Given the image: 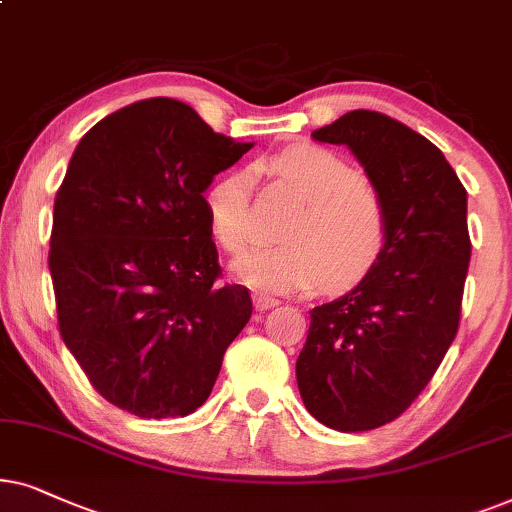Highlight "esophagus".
I'll return each instance as SVG.
<instances>
[{"label": "esophagus", "instance_id": "esophagus-1", "mask_svg": "<svg viewBox=\"0 0 512 512\" xmlns=\"http://www.w3.org/2000/svg\"><path fill=\"white\" fill-rule=\"evenodd\" d=\"M252 304H255L257 311H267V309H274V306H278V299L267 295V292L255 290L252 292Z\"/></svg>", "mask_w": 512, "mask_h": 512}]
</instances>
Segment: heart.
<instances>
[{"mask_svg": "<svg viewBox=\"0 0 512 512\" xmlns=\"http://www.w3.org/2000/svg\"><path fill=\"white\" fill-rule=\"evenodd\" d=\"M274 173L306 203L283 245L236 260V276L252 288L290 292L346 290L377 267L388 243L386 206L353 163L318 145L288 147L271 161ZM252 180L245 170L217 177L203 192L210 234L238 255L257 241Z\"/></svg>", "mask_w": 512, "mask_h": 512, "instance_id": "1", "label": "heart"}]
</instances>
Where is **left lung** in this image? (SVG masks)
<instances>
[{"label": "left lung", "instance_id": "left-lung-1", "mask_svg": "<svg viewBox=\"0 0 512 512\" xmlns=\"http://www.w3.org/2000/svg\"><path fill=\"white\" fill-rule=\"evenodd\" d=\"M311 135L363 163L386 206L388 243L349 295L309 311L297 386L320 424L372 431L419 398L459 330L466 189L431 140L381 112L353 109Z\"/></svg>", "mask_w": 512, "mask_h": 512}]
</instances>
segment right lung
<instances>
[{
  "label": "right lung",
  "mask_w": 512,
  "mask_h": 512,
  "mask_svg": "<svg viewBox=\"0 0 512 512\" xmlns=\"http://www.w3.org/2000/svg\"><path fill=\"white\" fill-rule=\"evenodd\" d=\"M252 142L173 98L109 114L74 149L53 203L60 337L107 403L142 419L208 400L252 299L222 276L203 192Z\"/></svg>",
  "instance_id": "right-lung-1"
}]
</instances>
